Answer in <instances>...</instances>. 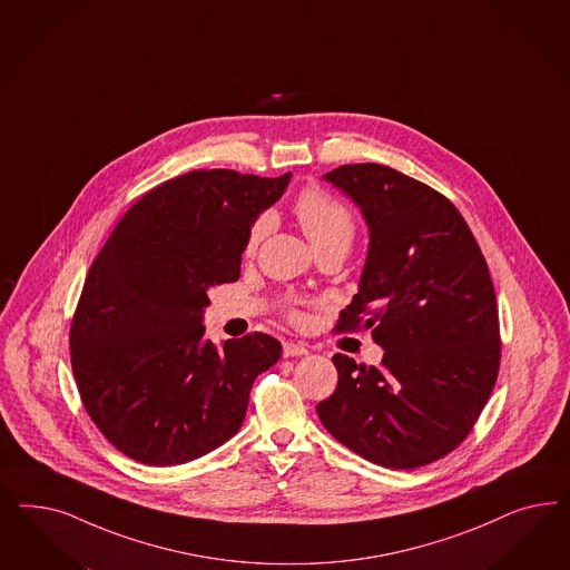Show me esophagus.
<instances>
[{
	"instance_id": "1",
	"label": "esophagus",
	"mask_w": 570,
	"mask_h": 570,
	"mask_svg": "<svg viewBox=\"0 0 570 570\" xmlns=\"http://www.w3.org/2000/svg\"><path fill=\"white\" fill-rule=\"evenodd\" d=\"M307 353H309V348L303 343H284V357H301Z\"/></svg>"
}]
</instances>
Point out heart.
<instances>
[{
  "mask_svg": "<svg viewBox=\"0 0 570 570\" xmlns=\"http://www.w3.org/2000/svg\"><path fill=\"white\" fill-rule=\"evenodd\" d=\"M294 217L309 238L311 246L317 250L343 248L348 250L355 238L353 213L336 198L317 188H307L296 196L293 205ZM269 229V217H259L246 238V253L253 255Z\"/></svg>",
  "mask_w": 570,
  "mask_h": 570,
  "instance_id": "b5f03b06",
  "label": "heart"
}]
</instances>
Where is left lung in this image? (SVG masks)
Listing matches in <instances>:
<instances>
[{
  "label": "left lung",
  "instance_id": "8db88e82",
  "mask_svg": "<svg viewBox=\"0 0 570 570\" xmlns=\"http://www.w3.org/2000/svg\"><path fill=\"white\" fill-rule=\"evenodd\" d=\"M367 225L360 291L338 332L372 330L380 365L336 353L326 431L384 468L426 466L472 431L500 370V317L479 244L448 198L391 167L326 173Z\"/></svg>",
  "mask_w": 570,
  "mask_h": 570
}]
</instances>
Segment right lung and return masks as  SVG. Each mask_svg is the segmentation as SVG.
<instances>
[{
	"instance_id": "right-lung-1",
	"label": "right lung",
	"mask_w": 570,
	"mask_h": 570,
	"mask_svg": "<svg viewBox=\"0 0 570 570\" xmlns=\"http://www.w3.org/2000/svg\"><path fill=\"white\" fill-rule=\"evenodd\" d=\"M291 177H175L125 213L91 263L70 363L87 414L127 458L186 464L240 431L250 386L282 345L263 332L213 345L203 317L208 291L240 277L248 232Z\"/></svg>"
}]
</instances>
